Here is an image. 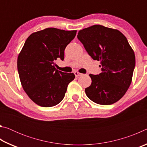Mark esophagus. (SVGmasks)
I'll return each instance as SVG.
<instances>
[{
	"mask_svg": "<svg viewBox=\"0 0 147 147\" xmlns=\"http://www.w3.org/2000/svg\"><path fill=\"white\" fill-rule=\"evenodd\" d=\"M74 75H75L76 77H79V76H80L81 75H82V74L79 73V72H78V71H75V72H74Z\"/></svg>",
	"mask_w": 147,
	"mask_h": 147,
	"instance_id": "1",
	"label": "esophagus"
}]
</instances>
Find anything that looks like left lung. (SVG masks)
Segmentation results:
<instances>
[{
    "label": "left lung",
    "mask_w": 147,
    "mask_h": 147,
    "mask_svg": "<svg viewBox=\"0 0 147 147\" xmlns=\"http://www.w3.org/2000/svg\"><path fill=\"white\" fill-rule=\"evenodd\" d=\"M77 38L94 60L100 61L102 73L90 74L86 95L94 102L110 105L123 97L130 87L136 65L135 54L118 30L99 24L78 32Z\"/></svg>",
    "instance_id": "1"
}]
</instances>
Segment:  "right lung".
Masks as SVG:
<instances>
[{
	"label": "right lung",
	"mask_w": 147,
	"mask_h": 147,
	"mask_svg": "<svg viewBox=\"0 0 147 147\" xmlns=\"http://www.w3.org/2000/svg\"><path fill=\"white\" fill-rule=\"evenodd\" d=\"M76 30L48 28L34 32L24 43L17 58V69L24 91L42 107L56 106L63 100L74 73H63L54 67L57 59H64L67 45Z\"/></svg>",
	"instance_id": "right-lung-1"
}]
</instances>
